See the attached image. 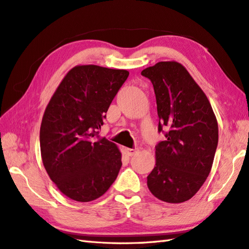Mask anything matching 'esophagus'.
Listing matches in <instances>:
<instances>
[{
    "label": "esophagus",
    "mask_w": 249,
    "mask_h": 249,
    "mask_svg": "<svg viewBox=\"0 0 249 249\" xmlns=\"http://www.w3.org/2000/svg\"><path fill=\"white\" fill-rule=\"evenodd\" d=\"M125 152L129 157H132V156H136L138 154L139 148H125Z\"/></svg>",
    "instance_id": "obj_1"
}]
</instances>
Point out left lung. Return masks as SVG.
<instances>
[{
    "label": "left lung",
    "instance_id": "obj_1",
    "mask_svg": "<svg viewBox=\"0 0 249 249\" xmlns=\"http://www.w3.org/2000/svg\"><path fill=\"white\" fill-rule=\"evenodd\" d=\"M141 74L154 85L159 131L168 128L166 140L156 147L147 186L159 200L183 203L199 191L212 170L218 122L206 94L182 64L159 62Z\"/></svg>",
    "mask_w": 249,
    "mask_h": 249
}]
</instances>
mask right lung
<instances>
[{"label": "right lung", "mask_w": 249, "mask_h": 249, "mask_svg": "<svg viewBox=\"0 0 249 249\" xmlns=\"http://www.w3.org/2000/svg\"><path fill=\"white\" fill-rule=\"evenodd\" d=\"M128 75L125 69L74 66L49 101L40 129L41 157L49 178L69 199L93 201L117 179L122 155L98 132Z\"/></svg>", "instance_id": "obj_1"}]
</instances>
